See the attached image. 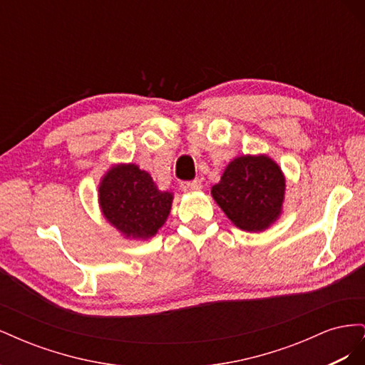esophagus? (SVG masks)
Masks as SVG:
<instances>
[{
  "instance_id": "34e87169",
  "label": "esophagus",
  "mask_w": 365,
  "mask_h": 365,
  "mask_svg": "<svg viewBox=\"0 0 365 365\" xmlns=\"http://www.w3.org/2000/svg\"><path fill=\"white\" fill-rule=\"evenodd\" d=\"M185 187H187V189H189V190L196 192V190H201V189H202V182H201L200 180H193V181L187 182Z\"/></svg>"
}]
</instances>
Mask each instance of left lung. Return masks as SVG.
Returning a JSON list of instances; mask_svg holds the SVG:
<instances>
[{
  "label": "left lung",
  "instance_id": "8db88e82",
  "mask_svg": "<svg viewBox=\"0 0 365 365\" xmlns=\"http://www.w3.org/2000/svg\"><path fill=\"white\" fill-rule=\"evenodd\" d=\"M212 195L236 227L263 231L282 213L284 176L268 157H237L212 187Z\"/></svg>",
  "mask_w": 365,
  "mask_h": 365
}]
</instances>
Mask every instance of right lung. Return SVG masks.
<instances>
[{"instance_id": "1", "label": "right lung", "mask_w": 365, "mask_h": 365, "mask_svg": "<svg viewBox=\"0 0 365 365\" xmlns=\"http://www.w3.org/2000/svg\"><path fill=\"white\" fill-rule=\"evenodd\" d=\"M172 200V193L160 192L152 176L135 164L115 165L98 187L105 217L132 239L155 236L170 213Z\"/></svg>"}]
</instances>
